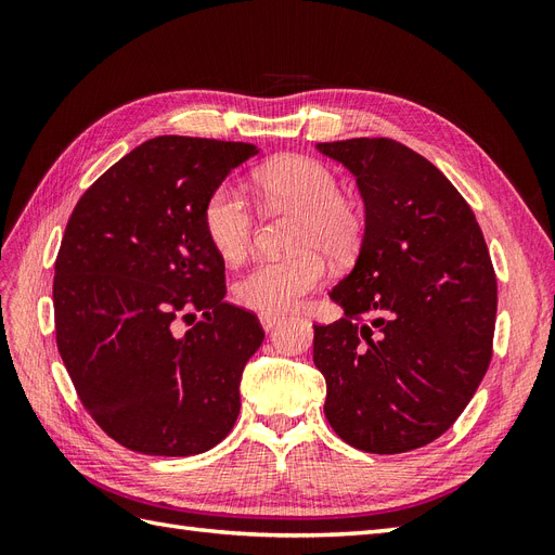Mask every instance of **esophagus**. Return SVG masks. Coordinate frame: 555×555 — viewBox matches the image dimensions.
<instances>
[{"instance_id": "1", "label": "esophagus", "mask_w": 555, "mask_h": 555, "mask_svg": "<svg viewBox=\"0 0 555 555\" xmlns=\"http://www.w3.org/2000/svg\"><path fill=\"white\" fill-rule=\"evenodd\" d=\"M282 319L284 317H280V314H259V322H261L263 331H273L282 322Z\"/></svg>"}]
</instances>
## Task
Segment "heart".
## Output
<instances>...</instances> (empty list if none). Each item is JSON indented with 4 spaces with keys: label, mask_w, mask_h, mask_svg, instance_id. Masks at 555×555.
Wrapping results in <instances>:
<instances>
[{
    "label": "heart",
    "mask_w": 555,
    "mask_h": 555,
    "mask_svg": "<svg viewBox=\"0 0 555 555\" xmlns=\"http://www.w3.org/2000/svg\"><path fill=\"white\" fill-rule=\"evenodd\" d=\"M266 204L304 212L298 224L294 257L261 259L236 282V300L261 314H282L326 278V261L317 249L345 257L357 247L359 217L343 198L340 180L312 157H278L251 176ZM204 229L217 255L238 261L247 255L255 236V215L245 194L233 182H222L204 204Z\"/></svg>",
    "instance_id": "heart-1"
}]
</instances>
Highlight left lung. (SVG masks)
<instances>
[{
    "label": "left lung",
    "instance_id": "1",
    "mask_svg": "<svg viewBox=\"0 0 555 555\" xmlns=\"http://www.w3.org/2000/svg\"><path fill=\"white\" fill-rule=\"evenodd\" d=\"M357 178L359 257L331 298L345 314L314 326L324 414L361 451L438 440L491 363L498 282L475 212L426 157L393 139L317 143Z\"/></svg>",
    "mask_w": 555,
    "mask_h": 555
}]
</instances>
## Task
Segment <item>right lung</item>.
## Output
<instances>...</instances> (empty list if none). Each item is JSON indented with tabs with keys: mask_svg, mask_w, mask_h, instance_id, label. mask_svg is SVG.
Wrapping results in <instances>:
<instances>
[{
	"mask_svg": "<svg viewBox=\"0 0 555 555\" xmlns=\"http://www.w3.org/2000/svg\"><path fill=\"white\" fill-rule=\"evenodd\" d=\"M251 143L157 137L80 196L55 261L57 349L102 430L147 456L220 444L241 412L259 319L224 300V259L204 229L208 194ZM205 314L190 332L179 319Z\"/></svg>",
	"mask_w": 555,
	"mask_h": 555,
	"instance_id": "1",
	"label": "right lung"
}]
</instances>
